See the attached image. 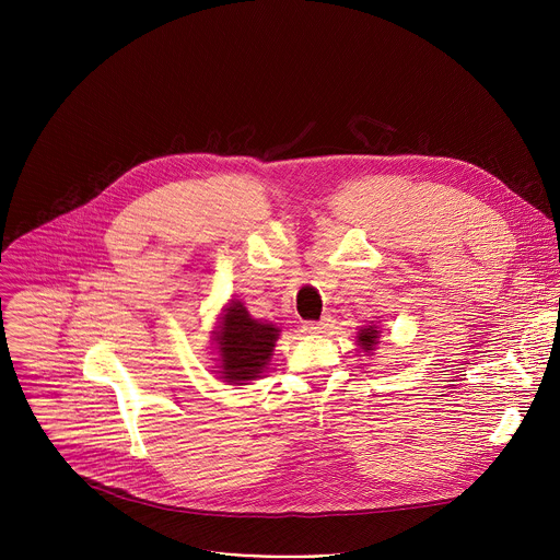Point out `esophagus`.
Instances as JSON below:
<instances>
[{"label":"esophagus","instance_id":"esophagus-1","mask_svg":"<svg viewBox=\"0 0 560 560\" xmlns=\"http://www.w3.org/2000/svg\"><path fill=\"white\" fill-rule=\"evenodd\" d=\"M330 316H324L322 322H307L305 324V332H312V335H318V332H326L330 328Z\"/></svg>","mask_w":560,"mask_h":560}]
</instances>
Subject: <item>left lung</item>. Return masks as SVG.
I'll list each match as a JSON object with an SVG mask.
<instances>
[{
  "label": "left lung",
  "instance_id": "obj_1",
  "mask_svg": "<svg viewBox=\"0 0 560 560\" xmlns=\"http://www.w3.org/2000/svg\"><path fill=\"white\" fill-rule=\"evenodd\" d=\"M378 337H381V332H378V328H374V326H365V328H361L359 330V335H357V343L361 346V350H365V352H370V350H374V346L378 343Z\"/></svg>",
  "mask_w": 560,
  "mask_h": 560
}]
</instances>
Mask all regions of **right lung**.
<instances>
[{"instance_id":"right-lung-1","label":"right lung","mask_w":560,"mask_h":560,"mask_svg":"<svg viewBox=\"0 0 560 560\" xmlns=\"http://www.w3.org/2000/svg\"><path fill=\"white\" fill-rule=\"evenodd\" d=\"M214 335L221 378L230 385H246V381L264 374L279 339V328L257 322L242 301H230Z\"/></svg>"}]
</instances>
